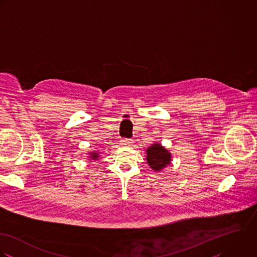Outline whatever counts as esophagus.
<instances>
[{
	"label": "esophagus",
	"instance_id": "esophagus-1",
	"mask_svg": "<svg viewBox=\"0 0 257 257\" xmlns=\"http://www.w3.org/2000/svg\"><path fill=\"white\" fill-rule=\"evenodd\" d=\"M120 142H121V145H123V146H130V145H132L133 140H132V139L124 138V139H121Z\"/></svg>",
	"mask_w": 257,
	"mask_h": 257
}]
</instances>
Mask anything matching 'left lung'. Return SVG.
I'll return each instance as SVG.
<instances>
[{"mask_svg":"<svg viewBox=\"0 0 257 257\" xmlns=\"http://www.w3.org/2000/svg\"><path fill=\"white\" fill-rule=\"evenodd\" d=\"M147 162L154 171H161L171 163V153L161 144H152L147 150Z\"/></svg>","mask_w":257,"mask_h":257,"instance_id":"8db88e82","label":"left lung"}]
</instances>
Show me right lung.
Instances as JSON below:
<instances>
[{"mask_svg":"<svg viewBox=\"0 0 257 257\" xmlns=\"http://www.w3.org/2000/svg\"><path fill=\"white\" fill-rule=\"evenodd\" d=\"M89 158L91 159V160H96L98 157H99V155H98V153L97 152H92V153H90L89 154Z\"/></svg>","mask_w":257,"mask_h":257,"instance_id":"1","label":"right lung"}]
</instances>
